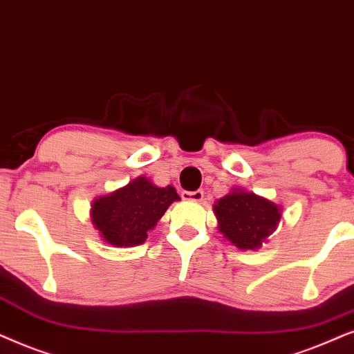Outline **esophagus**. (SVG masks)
I'll list each match as a JSON object with an SVG mask.
<instances>
[{"label": "esophagus", "mask_w": 354, "mask_h": 354, "mask_svg": "<svg viewBox=\"0 0 354 354\" xmlns=\"http://www.w3.org/2000/svg\"><path fill=\"white\" fill-rule=\"evenodd\" d=\"M181 197L185 201H194V202H201L204 199V192L202 191H183Z\"/></svg>", "instance_id": "1"}]
</instances>
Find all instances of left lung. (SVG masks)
<instances>
[{
	"mask_svg": "<svg viewBox=\"0 0 354 354\" xmlns=\"http://www.w3.org/2000/svg\"><path fill=\"white\" fill-rule=\"evenodd\" d=\"M214 212L220 233L243 251L261 248L281 218L279 205L241 187L216 201Z\"/></svg>",
	"mask_w": 354,
	"mask_h": 354,
	"instance_id": "obj_1",
	"label": "left lung"
}]
</instances>
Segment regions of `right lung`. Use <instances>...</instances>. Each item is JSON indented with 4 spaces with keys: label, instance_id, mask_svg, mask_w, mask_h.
Segmentation results:
<instances>
[{
    "label": "right lung",
    "instance_id": "obj_1",
    "mask_svg": "<svg viewBox=\"0 0 354 354\" xmlns=\"http://www.w3.org/2000/svg\"><path fill=\"white\" fill-rule=\"evenodd\" d=\"M174 201H180L173 186L158 187L145 176L92 202V223L103 241L115 248L142 244Z\"/></svg>",
    "mask_w": 354,
    "mask_h": 354
}]
</instances>
